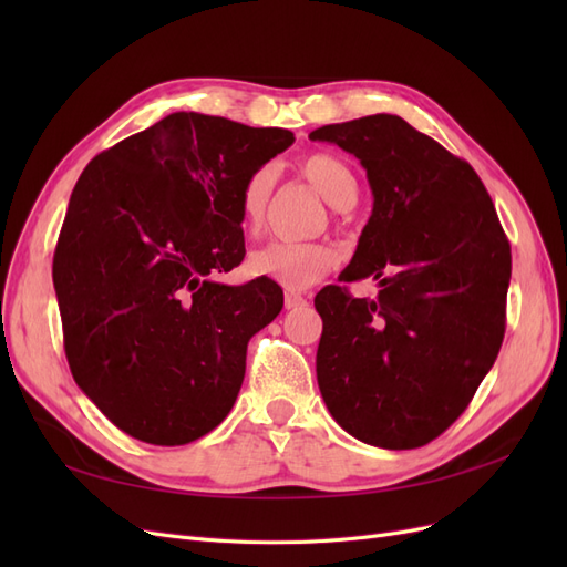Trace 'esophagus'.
I'll return each mask as SVG.
<instances>
[{
    "label": "esophagus",
    "mask_w": 567,
    "mask_h": 567,
    "mask_svg": "<svg viewBox=\"0 0 567 567\" xmlns=\"http://www.w3.org/2000/svg\"><path fill=\"white\" fill-rule=\"evenodd\" d=\"M286 310H298V307L307 305V298L305 296H298V293H286Z\"/></svg>",
    "instance_id": "esophagus-1"
}]
</instances>
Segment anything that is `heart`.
Here are the masks:
<instances>
[{
    "label": "heart",
    "instance_id": "1",
    "mask_svg": "<svg viewBox=\"0 0 567 567\" xmlns=\"http://www.w3.org/2000/svg\"><path fill=\"white\" fill-rule=\"evenodd\" d=\"M300 175L310 182L323 200L333 208L348 210L359 196V182L352 167L331 153H312L305 156L298 165ZM274 192V169L257 167L238 186V215L244 227L250 231H260L269 200ZM338 255L326 244H296V241H271L257 248L248 257V269L255 277H265L281 284L288 290H305L323 279L336 267Z\"/></svg>",
    "mask_w": 567,
    "mask_h": 567
}]
</instances>
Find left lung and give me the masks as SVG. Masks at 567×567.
<instances>
[{
  "instance_id": "obj_1",
  "label": "left lung",
  "mask_w": 567,
  "mask_h": 567,
  "mask_svg": "<svg viewBox=\"0 0 567 567\" xmlns=\"http://www.w3.org/2000/svg\"><path fill=\"white\" fill-rule=\"evenodd\" d=\"M367 169L373 210L340 281L321 288V398L342 431L383 450L423 447L466 411L499 354L511 246L475 169L400 115L310 132Z\"/></svg>"
}]
</instances>
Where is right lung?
Instances as JSON below:
<instances>
[{
	"mask_svg": "<svg viewBox=\"0 0 567 567\" xmlns=\"http://www.w3.org/2000/svg\"><path fill=\"white\" fill-rule=\"evenodd\" d=\"M296 142L281 127L173 113L84 167L54 252L68 367L120 431L161 447L208 435L246 375L248 340L284 307L241 265L238 186Z\"/></svg>",
	"mask_w": 567,
	"mask_h": 567,
	"instance_id": "right-lung-1",
	"label": "right lung"
}]
</instances>
